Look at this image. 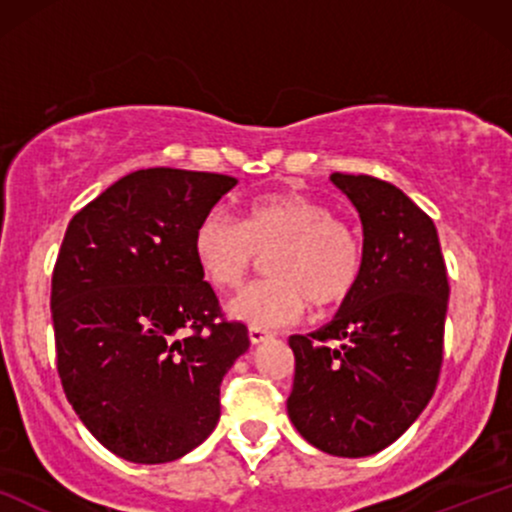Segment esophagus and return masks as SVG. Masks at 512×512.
Here are the masks:
<instances>
[{"label":"esophagus","instance_id":"esophagus-1","mask_svg":"<svg viewBox=\"0 0 512 512\" xmlns=\"http://www.w3.org/2000/svg\"><path fill=\"white\" fill-rule=\"evenodd\" d=\"M248 337H250L252 344H262V342H267V339L272 337V334H269L267 330H262V327L250 325V327H248Z\"/></svg>","mask_w":512,"mask_h":512}]
</instances>
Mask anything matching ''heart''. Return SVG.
Returning <instances> with one entry per match:
<instances>
[{"mask_svg": "<svg viewBox=\"0 0 512 512\" xmlns=\"http://www.w3.org/2000/svg\"><path fill=\"white\" fill-rule=\"evenodd\" d=\"M269 256V279L233 298L228 310L255 327L301 320L308 305L322 315L349 301L363 272L361 238L332 209L305 192L284 190L255 197L236 221L211 209L197 223L192 255L214 289L240 286Z\"/></svg>", "mask_w": 512, "mask_h": 512, "instance_id": "heart-1", "label": "heart"}]
</instances>
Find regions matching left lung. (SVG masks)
I'll use <instances>...</instances> for the list:
<instances>
[{
    "mask_svg": "<svg viewBox=\"0 0 512 512\" xmlns=\"http://www.w3.org/2000/svg\"><path fill=\"white\" fill-rule=\"evenodd\" d=\"M363 223V272L337 317L293 334L296 431L317 450L366 457L426 409L443 366L448 272L431 216L370 175L334 173Z\"/></svg>",
    "mask_w": 512,
    "mask_h": 512,
    "instance_id": "obj_1",
    "label": "left lung"
}]
</instances>
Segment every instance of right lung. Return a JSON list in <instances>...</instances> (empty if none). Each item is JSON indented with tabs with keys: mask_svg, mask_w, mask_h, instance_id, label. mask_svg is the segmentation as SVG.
Listing matches in <instances>:
<instances>
[{
	"mask_svg": "<svg viewBox=\"0 0 512 512\" xmlns=\"http://www.w3.org/2000/svg\"><path fill=\"white\" fill-rule=\"evenodd\" d=\"M236 178L129 173L88 202L52 272L64 395L98 443L137 464L195 450L221 416L223 375L250 346L192 255L197 223Z\"/></svg>",
	"mask_w": 512,
	"mask_h": 512,
	"instance_id": "add662e5",
	"label": "right lung"
}]
</instances>
